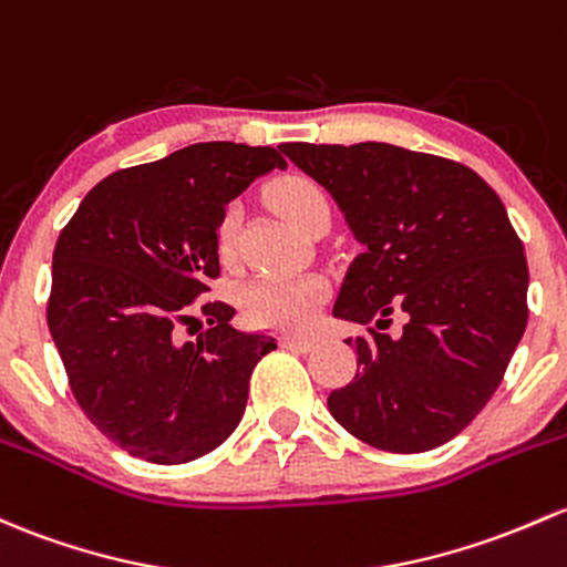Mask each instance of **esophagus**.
Here are the masks:
<instances>
[{
  "label": "esophagus",
  "instance_id": "obj_1",
  "mask_svg": "<svg viewBox=\"0 0 567 567\" xmlns=\"http://www.w3.org/2000/svg\"><path fill=\"white\" fill-rule=\"evenodd\" d=\"M279 342H282V348H288V350H301V353H307V350L315 344V339H309V337H296V333H285V337L279 339Z\"/></svg>",
  "mask_w": 567,
  "mask_h": 567
}]
</instances>
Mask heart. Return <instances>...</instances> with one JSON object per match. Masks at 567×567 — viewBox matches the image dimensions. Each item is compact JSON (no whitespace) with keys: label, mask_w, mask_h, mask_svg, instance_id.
Returning a JSON list of instances; mask_svg holds the SVG:
<instances>
[{"label":"heart","mask_w":567,"mask_h":567,"mask_svg":"<svg viewBox=\"0 0 567 567\" xmlns=\"http://www.w3.org/2000/svg\"><path fill=\"white\" fill-rule=\"evenodd\" d=\"M271 204L285 214L290 225L307 230L320 214L331 212L323 187L309 176L290 174L271 182L268 187ZM238 247V217L236 208L228 206L217 225V252L230 260ZM241 309L255 326L266 329H303L312 323L320 303L326 299V285L318 277H277L264 274L241 288Z\"/></svg>","instance_id":"obj_1"}]
</instances>
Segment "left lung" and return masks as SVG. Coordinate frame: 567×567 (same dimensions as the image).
Here are the masks:
<instances>
[{
    "label": "left lung",
    "mask_w": 567,
    "mask_h": 567,
    "mask_svg": "<svg viewBox=\"0 0 567 567\" xmlns=\"http://www.w3.org/2000/svg\"><path fill=\"white\" fill-rule=\"evenodd\" d=\"M342 208L361 255L333 318L367 337L353 383L329 410L353 437L421 454L456 437L497 391L527 326V258L503 200L467 165L391 143H282ZM409 315L403 337L382 333Z\"/></svg>",
    "instance_id": "8db88e82"
}]
</instances>
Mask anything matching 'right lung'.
<instances>
[{"instance_id":"add662e5","label":"right lung","mask_w":567,"mask_h":567,"mask_svg":"<svg viewBox=\"0 0 567 567\" xmlns=\"http://www.w3.org/2000/svg\"><path fill=\"white\" fill-rule=\"evenodd\" d=\"M288 168L271 146L193 143L89 189L53 249L48 329L75 402L105 437L154 464H184L230 437L268 333L204 301L219 277L217 225L258 176ZM204 311L195 343L181 329Z\"/></svg>"}]
</instances>
